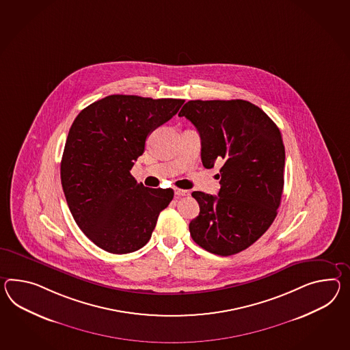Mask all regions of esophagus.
Wrapping results in <instances>:
<instances>
[{
    "instance_id": "obj_1",
    "label": "esophagus",
    "mask_w": 350,
    "mask_h": 350,
    "mask_svg": "<svg viewBox=\"0 0 350 350\" xmlns=\"http://www.w3.org/2000/svg\"><path fill=\"white\" fill-rule=\"evenodd\" d=\"M174 195H176V197L188 196L189 192L185 191V189H176V191H174Z\"/></svg>"
}]
</instances>
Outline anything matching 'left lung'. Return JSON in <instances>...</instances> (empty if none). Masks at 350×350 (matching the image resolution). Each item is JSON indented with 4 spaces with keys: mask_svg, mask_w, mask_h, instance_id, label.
I'll list each match as a JSON object with an SVG mask.
<instances>
[{
    "mask_svg": "<svg viewBox=\"0 0 350 350\" xmlns=\"http://www.w3.org/2000/svg\"><path fill=\"white\" fill-rule=\"evenodd\" d=\"M178 116L200 133L204 167L224 163L217 196L192 192L200 213L189 222L191 237L213 254H237L256 243L277 216L286 158L281 131L244 100L188 101Z\"/></svg>",
    "mask_w": 350,
    "mask_h": 350,
    "instance_id": "1",
    "label": "left lung"
}]
</instances>
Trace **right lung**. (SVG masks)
Returning a JSON list of instances; mask_svg holds the SVG:
<instances>
[{
    "mask_svg": "<svg viewBox=\"0 0 350 350\" xmlns=\"http://www.w3.org/2000/svg\"><path fill=\"white\" fill-rule=\"evenodd\" d=\"M185 100L111 94L78 113L69 129L60 179L79 229L112 254L144 247L172 188L145 187L131 176L148 135L171 120Z\"/></svg>",
    "mask_w": 350,
    "mask_h": 350,
    "instance_id": "right-lung-1",
    "label": "right lung"
}]
</instances>
